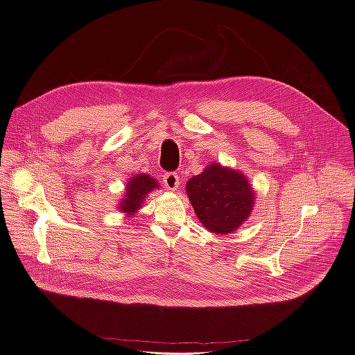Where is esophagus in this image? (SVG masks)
<instances>
[{"instance_id":"34e87169","label":"esophagus","mask_w":355,"mask_h":355,"mask_svg":"<svg viewBox=\"0 0 355 355\" xmlns=\"http://www.w3.org/2000/svg\"><path fill=\"white\" fill-rule=\"evenodd\" d=\"M163 182L168 191H176L179 187V176L176 173H166L163 176Z\"/></svg>"}]
</instances>
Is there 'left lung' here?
<instances>
[{
	"mask_svg": "<svg viewBox=\"0 0 355 355\" xmlns=\"http://www.w3.org/2000/svg\"><path fill=\"white\" fill-rule=\"evenodd\" d=\"M187 194L202 227L214 234H232L249 219L256 192L243 171L207 164L187 182Z\"/></svg>",
	"mask_w": 355,
	"mask_h": 355,
	"instance_id": "8db88e82",
	"label": "left lung"
}]
</instances>
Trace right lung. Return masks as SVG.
<instances>
[{
  "instance_id": "right-lung-1",
  "label": "right lung",
  "mask_w": 355,
  "mask_h": 355,
  "mask_svg": "<svg viewBox=\"0 0 355 355\" xmlns=\"http://www.w3.org/2000/svg\"><path fill=\"white\" fill-rule=\"evenodd\" d=\"M159 184L155 178L146 173H137L133 175L132 178H128L125 182V191L123 194V198H120L116 204V209L121 213H124V216L132 219L135 214L142 209L144 201L148 197L149 192H153L154 189H158Z\"/></svg>"
}]
</instances>
